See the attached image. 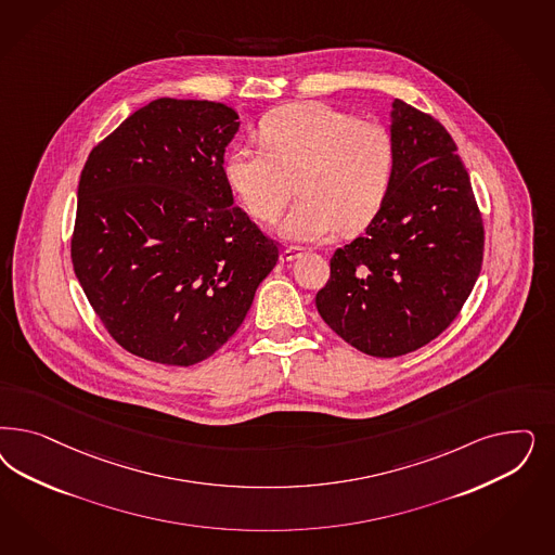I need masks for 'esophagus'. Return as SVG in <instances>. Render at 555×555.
Segmentation results:
<instances>
[{"label": "esophagus", "instance_id": "obj_1", "mask_svg": "<svg viewBox=\"0 0 555 555\" xmlns=\"http://www.w3.org/2000/svg\"><path fill=\"white\" fill-rule=\"evenodd\" d=\"M300 255H302L300 247H286V249H282V253H280V261H282V263H292V261H296Z\"/></svg>", "mask_w": 555, "mask_h": 555}]
</instances>
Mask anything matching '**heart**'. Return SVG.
<instances>
[{
	"label": "heart",
	"instance_id": "b5f03b06",
	"mask_svg": "<svg viewBox=\"0 0 555 555\" xmlns=\"http://www.w3.org/2000/svg\"><path fill=\"white\" fill-rule=\"evenodd\" d=\"M261 146L238 144L224 176L250 215L273 220L296 190L302 199L278 224L296 243L337 231L358 233L382 210L392 188L396 144L377 122L324 102L275 107L261 118Z\"/></svg>",
	"mask_w": 555,
	"mask_h": 555
}]
</instances>
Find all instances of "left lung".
<instances>
[{"label": "left lung", "mask_w": 555, "mask_h": 555, "mask_svg": "<svg viewBox=\"0 0 555 555\" xmlns=\"http://www.w3.org/2000/svg\"><path fill=\"white\" fill-rule=\"evenodd\" d=\"M392 188L365 233L335 250L317 308L340 339L398 358L439 337L480 275L482 216L448 130L393 100Z\"/></svg>", "instance_id": "8db88e82"}]
</instances>
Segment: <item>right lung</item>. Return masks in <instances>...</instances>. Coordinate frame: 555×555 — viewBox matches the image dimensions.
<instances>
[{
	"label": "right lung",
	"mask_w": 555,
	"mask_h": 555,
	"mask_svg": "<svg viewBox=\"0 0 555 555\" xmlns=\"http://www.w3.org/2000/svg\"><path fill=\"white\" fill-rule=\"evenodd\" d=\"M233 107L159 98L88 157L77 188L75 275L132 356L194 365L233 337L278 245L233 206Z\"/></svg>",
	"instance_id": "1"
}]
</instances>
